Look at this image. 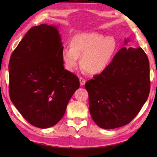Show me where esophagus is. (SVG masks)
<instances>
[{"instance_id":"34e87169","label":"esophagus","mask_w":157,"mask_h":157,"mask_svg":"<svg viewBox=\"0 0 157 157\" xmlns=\"http://www.w3.org/2000/svg\"><path fill=\"white\" fill-rule=\"evenodd\" d=\"M79 83H80L81 86H84L85 83H86V79L83 78H79Z\"/></svg>"}]
</instances>
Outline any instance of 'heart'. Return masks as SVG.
Here are the masks:
<instances>
[{
    "mask_svg": "<svg viewBox=\"0 0 157 157\" xmlns=\"http://www.w3.org/2000/svg\"><path fill=\"white\" fill-rule=\"evenodd\" d=\"M71 48H64L61 57L66 71L73 72L79 63L91 74L103 72L110 65L117 49L116 39L98 33L77 34L72 39Z\"/></svg>",
    "mask_w": 157,
    "mask_h": 157,
    "instance_id": "b5f03b06",
    "label": "heart"
}]
</instances>
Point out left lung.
<instances>
[{
    "mask_svg": "<svg viewBox=\"0 0 157 157\" xmlns=\"http://www.w3.org/2000/svg\"><path fill=\"white\" fill-rule=\"evenodd\" d=\"M94 78L85 84L93 120L103 129L125 125L139 113L150 94L147 55L141 48H122L109 67Z\"/></svg>",
    "mask_w": 157,
    "mask_h": 157,
    "instance_id": "obj_1",
    "label": "left lung"
}]
</instances>
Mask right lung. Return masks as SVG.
<instances>
[{
	"instance_id": "1",
	"label": "right lung",
	"mask_w": 157,
	"mask_h": 157,
	"mask_svg": "<svg viewBox=\"0 0 157 157\" xmlns=\"http://www.w3.org/2000/svg\"><path fill=\"white\" fill-rule=\"evenodd\" d=\"M63 47L56 26H34L10 57L9 94L29 123L48 128L62 118L79 78L63 68Z\"/></svg>"
}]
</instances>
